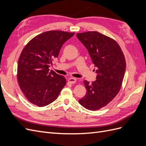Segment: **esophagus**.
<instances>
[{
	"label": "esophagus",
	"mask_w": 146,
	"mask_h": 146,
	"mask_svg": "<svg viewBox=\"0 0 146 146\" xmlns=\"http://www.w3.org/2000/svg\"><path fill=\"white\" fill-rule=\"evenodd\" d=\"M68 82L71 84H74L76 82V79L75 78H70L68 79Z\"/></svg>",
	"instance_id": "obj_1"
}]
</instances>
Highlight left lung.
I'll return each instance as SVG.
<instances>
[{
	"label": "left lung",
	"mask_w": 146,
	"mask_h": 146,
	"mask_svg": "<svg viewBox=\"0 0 146 146\" xmlns=\"http://www.w3.org/2000/svg\"><path fill=\"white\" fill-rule=\"evenodd\" d=\"M77 37L86 48L91 56L96 80H85V96L78 100L84 108L98 110L109 104L117 94L124 77L126 63L118 44L98 32L77 33Z\"/></svg>",
	"instance_id": "left-lung-1"
}]
</instances>
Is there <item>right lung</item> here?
Returning a JSON list of instances; mask_svg holds the SVG:
<instances>
[{"mask_svg": "<svg viewBox=\"0 0 146 146\" xmlns=\"http://www.w3.org/2000/svg\"><path fill=\"white\" fill-rule=\"evenodd\" d=\"M74 34L48 31L33 38L23 48L17 77L21 90L30 102L45 107L58 98L66 85V78L48 68L58 56L63 44Z\"/></svg>", "mask_w": 146, "mask_h": 146, "instance_id": "add662e5", "label": "right lung"}]
</instances>
